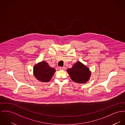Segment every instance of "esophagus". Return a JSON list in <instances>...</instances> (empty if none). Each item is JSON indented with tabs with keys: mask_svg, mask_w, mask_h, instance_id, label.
I'll use <instances>...</instances> for the list:
<instances>
[{
	"mask_svg": "<svg viewBox=\"0 0 125 125\" xmlns=\"http://www.w3.org/2000/svg\"><path fill=\"white\" fill-rule=\"evenodd\" d=\"M59 70H65L66 69V68H65V67H60L59 68Z\"/></svg>",
	"mask_w": 125,
	"mask_h": 125,
	"instance_id": "1",
	"label": "esophagus"
}]
</instances>
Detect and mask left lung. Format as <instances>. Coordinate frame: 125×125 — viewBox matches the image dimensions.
Wrapping results in <instances>:
<instances>
[{
	"instance_id": "1",
	"label": "left lung",
	"mask_w": 125,
	"mask_h": 125,
	"mask_svg": "<svg viewBox=\"0 0 125 125\" xmlns=\"http://www.w3.org/2000/svg\"><path fill=\"white\" fill-rule=\"evenodd\" d=\"M67 73L72 81L78 83H86L91 75L89 68L80 61L77 62L72 68L68 69Z\"/></svg>"
}]
</instances>
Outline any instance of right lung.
I'll use <instances>...</instances> for the list:
<instances>
[{
    "mask_svg": "<svg viewBox=\"0 0 125 125\" xmlns=\"http://www.w3.org/2000/svg\"><path fill=\"white\" fill-rule=\"evenodd\" d=\"M55 70L50 67L47 62L42 61L34 66L33 74L35 78L41 82H49L55 72Z\"/></svg>",
    "mask_w": 125,
    "mask_h": 125,
    "instance_id": "right-lung-1",
    "label": "right lung"
}]
</instances>
